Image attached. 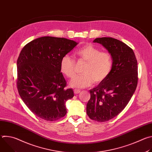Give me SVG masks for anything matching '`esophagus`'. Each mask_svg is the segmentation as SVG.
I'll return each mask as SVG.
<instances>
[{"label":"esophagus","mask_w":152,"mask_h":152,"mask_svg":"<svg viewBox=\"0 0 152 152\" xmlns=\"http://www.w3.org/2000/svg\"><path fill=\"white\" fill-rule=\"evenodd\" d=\"M80 92V90H76V89L74 90V93H75V94H79Z\"/></svg>","instance_id":"esophagus-1"}]
</instances>
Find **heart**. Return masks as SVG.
<instances>
[{
    "label": "heart",
    "mask_w": 152,
    "mask_h": 152,
    "mask_svg": "<svg viewBox=\"0 0 152 152\" xmlns=\"http://www.w3.org/2000/svg\"><path fill=\"white\" fill-rule=\"evenodd\" d=\"M80 61L86 62L82 75L75 76L70 85L76 88H83L91 86L94 81L96 84L103 82L110 75L113 68L111 54L91 44L79 48L76 52ZM61 73L68 78H72L76 73V61L69 55L64 56L60 62Z\"/></svg>",
    "instance_id": "heart-1"
}]
</instances>
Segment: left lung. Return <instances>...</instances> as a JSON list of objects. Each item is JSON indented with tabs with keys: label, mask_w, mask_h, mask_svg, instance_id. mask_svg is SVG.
<instances>
[{
	"label": "left lung",
	"mask_w": 152,
	"mask_h": 152,
	"mask_svg": "<svg viewBox=\"0 0 152 152\" xmlns=\"http://www.w3.org/2000/svg\"><path fill=\"white\" fill-rule=\"evenodd\" d=\"M113 59L111 73L96 88L90 90L91 98L86 114L93 120L104 122L118 115L134 94L138 83L137 60L133 50L122 41L111 38H96Z\"/></svg>",
	"instance_id": "obj_1"
}]
</instances>
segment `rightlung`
<instances>
[{"mask_svg": "<svg viewBox=\"0 0 152 152\" xmlns=\"http://www.w3.org/2000/svg\"><path fill=\"white\" fill-rule=\"evenodd\" d=\"M77 43L64 38L42 37L29 42L17 59V87L31 112L47 121L67 113L65 103L74 96L60 70L62 58Z\"/></svg>", "mask_w": 152, "mask_h": 152, "instance_id": "add662e5", "label": "right lung"}]
</instances>
